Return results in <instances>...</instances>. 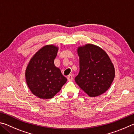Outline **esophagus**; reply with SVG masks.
Segmentation results:
<instances>
[{
	"instance_id": "1",
	"label": "esophagus",
	"mask_w": 134,
	"mask_h": 134,
	"mask_svg": "<svg viewBox=\"0 0 134 134\" xmlns=\"http://www.w3.org/2000/svg\"><path fill=\"white\" fill-rule=\"evenodd\" d=\"M67 79L69 81H71L73 80V76H72V75H69L68 76Z\"/></svg>"
}]
</instances>
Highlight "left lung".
<instances>
[{
	"instance_id": "left-lung-1",
	"label": "left lung",
	"mask_w": 134,
	"mask_h": 134,
	"mask_svg": "<svg viewBox=\"0 0 134 134\" xmlns=\"http://www.w3.org/2000/svg\"><path fill=\"white\" fill-rule=\"evenodd\" d=\"M80 71L75 80L91 97L102 94L108 90L115 77V69L107 53L92 44L79 47Z\"/></svg>"
}]
</instances>
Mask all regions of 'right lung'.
I'll list each match as a JSON object with an SVG mask.
<instances>
[{"mask_svg": "<svg viewBox=\"0 0 134 134\" xmlns=\"http://www.w3.org/2000/svg\"><path fill=\"white\" fill-rule=\"evenodd\" d=\"M58 51L53 45L43 46L32 58L26 69L28 87L33 94L41 99L53 98L67 81L54 65Z\"/></svg>", "mask_w": 134, "mask_h": 134, "instance_id": "add662e5", "label": "right lung"}]
</instances>
